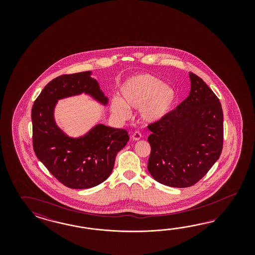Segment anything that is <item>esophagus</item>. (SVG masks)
<instances>
[{"label":"esophagus","mask_w":255,"mask_h":255,"mask_svg":"<svg viewBox=\"0 0 255 255\" xmlns=\"http://www.w3.org/2000/svg\"><path fill=\"white\" fill-rule=\"evenodd\" d=\"M142 137V134L139 132V131H134L132 134H131V138L134 141H138Z\"/></svg>","instance_id":"obj_1"}]
</instances>
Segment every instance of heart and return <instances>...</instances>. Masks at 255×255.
Returning <instances> with one entry per match:
<instances>
[{
	"instance_id": "heart-1",
	"label": "heart",
	"mask_w": 255,
	"mask_h": 255,
	"mask_svg": "<svg viewBox=\"0 0 255 255\" xmlns=\"http://www.w3.org/2000/svg\"><path fill=\"white\" fill-rule=\"evenodd\" d=\"M123 100L114 97L110 109L121 120L130 117L129 109H140V117L147 123L160 121L169 112L175 100V93L161 79L149 74L129 78L121 88Z\"/></svg>"
}]
</instances>
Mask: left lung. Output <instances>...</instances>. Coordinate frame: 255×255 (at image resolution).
<instances>
[{"mask_svg":"<svg viewBox=\"0 0 255 255\" xmlns=\"http://www.w3.org/2000/svg\"><path fill=\"white\" fill-rule=\"evenodd\" d=\"M191 92L165 116L148 124L151 147L147 170L163 185L186 188L197 183L220 158L224 114L216 94L190 73Z\"/></svg>","mask_w":255,"mask_h":255,"instance_id":"obj_1","label":"left lung"}]
</instances>
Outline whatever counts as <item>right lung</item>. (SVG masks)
<instances>
[{"label":"right lung","mask_w":255,"mask_h":255,"mask_svg":"<svg viewBox=\"0 0 255 255\" xmlns=\"http://www.w3.org/2000/svg\"><path fill=\"white\" fill-rule=\"evenodd\" d=\"M82 93L108 104L99 84L87 71L51 80L31 108L35 155L53 177L72 189H89L104 182L112 172L117 153L129 141L126 130L104 124L96 125L79 138L68 137L56 125L53 111L57 101Z\"/></svg>","instance_id":"right-lung-1"}]
</instances>
